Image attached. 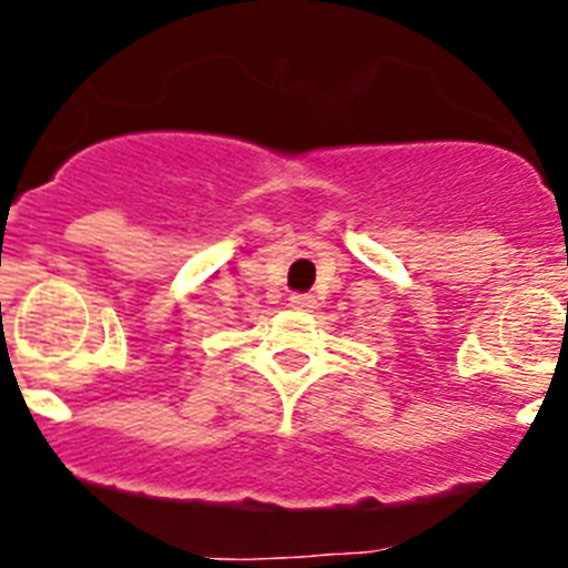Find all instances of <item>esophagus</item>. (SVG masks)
Segmentation results:
<instances>
[{
  "mask_svg": "<svg viewBox=\"0 0 568 568\" xmlns=\"http://www.w3.org/2000/svg\"><path fill=\"white\" fill-rule=\"evenodd\" d=\"M290 307L313 310L315 307V295L313 293H293V295H290Z\"/></svg>",
  "mask_w": 568,
  "mask_h": 568,
  "instance_id": "esophagus-1",
  "label": "esophagus"
}]
</instances>
